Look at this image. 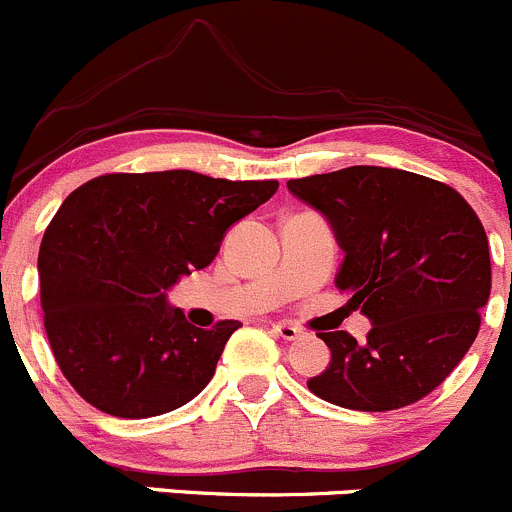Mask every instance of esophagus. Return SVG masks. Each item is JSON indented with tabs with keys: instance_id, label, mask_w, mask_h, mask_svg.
<instances>
[{
	"instance_id": "esophagus-1",
	"label": "esophagus",
	"mask_w": 512,
	"mask_h": 512,
	"mask_svg": "<svg viewBox=\"0 0 512 512\" xmlns=\"http://www.w3.org/2000/svg\"><path fill=\"white\" fill-rule=\"evenodd\" d=\"M273 333H276L278 338H283V341H296V338L301 336V328L291 326V323H276V326H273Z\"/></svg>"
}]
</instances>
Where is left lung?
<instances>
[{
  "instance_id": "8db88e82",
  "label": "left lung",
  "mask_w": 512,
  "mask_h": 512,
  "mask_svg": "<svg viewBox=\"0 0 512 512\" xmlns=\"http://www.w3.org/2000/svg\"><path fill=\"white\" fill-rule=\"evenodd\" d=\"M321 211L343 249L336 286L371 318L366 343L318 333L331 363L308 391L351 411H396L426 398L473 346L490 296L488 236L443 181L348 166L288 181Z\"/></svg>"
}]
</instances>
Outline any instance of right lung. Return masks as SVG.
Returning a JSON list of instances; mask_svg holds the SVG:
<instances>
[{"label": "right lung", "instance_id": "obj_1", "mask_svg": "<svg viewBox=\"0 0 512 512\" xmlns=\"http://www.w3.org/2000/svg\"><path fill=\"white\" fill-rule=\"evenodd\" d=\"M276 189L174 169L96 176L67 196L39 246V286L57 366L86 403L151 418L204 391L241 323L196 328L166 288L209 266Z\"/></svg>", "mask_w": 512, "mask_h": 512}]
</instances>
